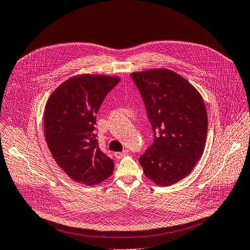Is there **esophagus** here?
Returning a JSON list of instances; mask_svg holds the SVG:
<instances>
[{
    "mask_svg": "<svg viewBox=\"0 0 250 250\" xmlns=\"http://www.w3.org/2000/svg\"><path fill=\"white\" fill-rule=\"evenodd\" d=\"M128 153V150L127 149H125L123 152H114V156L116 159H122L124 158L125 155H126Z\"/></svg>",
    "mask_w": 250,
    "mask_h": 250,
    "instance_id": "obj_1",
    "label": "esophagus"
}]
</instances>
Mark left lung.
<instances>
[{
  "instance_id": "obj_1",
  "label": "left lung",
  "mask_w": 250,
  "mask_h": 250,
  "mask_svg": "<svg viewBox=\"0 0 250 250\" xmlns=\"http://www.w3.org/2000/svg\"><path fill=\"white\" fill-rule=\"evenodd\" d=\"M154 133L153 144L139 162L144 175L158 187L188 176L204 152L208 116L197 88L166 68L134 72Z\"/></svg>"
}]
</instances>
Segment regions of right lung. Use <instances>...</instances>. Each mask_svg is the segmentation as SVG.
Returning <instances> with one entry per match:
<instances>
[{
	"label": "right lung",
	"mask_w": 250,
	"mask_h": 250,
	"mask_svg": "<svg viewBox=\"0 0 250 250\" xmlns=\"http://www.w3.org/2000/svg\"><path fill=\"white\" fill-rule=\"evenodd\" d=\"M120 78L81 74L53 90L44 110V135L55 162L74 181L95 186L109 178L114 163L101 151L96 114Z\"/></svg>",
	"instance_id": "add662e5"
}]
</instances>
